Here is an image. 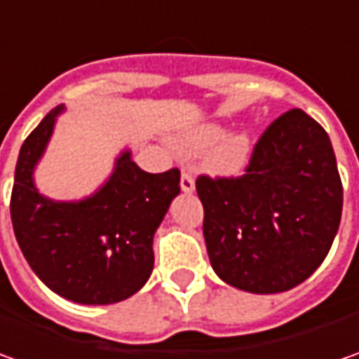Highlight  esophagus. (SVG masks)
Segmentation results:
<instances>
[{
	"mask_svg": "<svg viewBox=\"0 0 359 359\" xmlns=\"http://www.w3.org/2000/svg\"><path fill=\"white\" fill-rule=\"evenodd\" d=\"M180 186H182V191H186V194H191V191H194V187H196L194 175H191L189 172L182 173V182H180Z\"/></svg>",
	"mask_w": 359,
	"mask_h": 359,
	"instance_id": "1",
	"label": "esophagus"
}]
</instances>
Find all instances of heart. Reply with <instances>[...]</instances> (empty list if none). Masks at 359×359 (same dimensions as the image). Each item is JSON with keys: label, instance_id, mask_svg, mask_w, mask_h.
<instances>
[{"label": "heart", "instance_id": "heart-1", "mask_svg": "<svg viewBox=\"0 0 359 359\" xmlns=\"http://www.w3.org/2000/svg\"><path fill=\"white\" fill-rule=\"evenodd\" d=\"M228 130L217 123H205L189 130L177 140V149L184 154L208 151V168L215 173H238L245 168L252 154V140L248 133L226 135Z\"/></svg>", "mask_w": 359, "mask_h": 359}]
</instances>
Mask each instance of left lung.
I'll list each match as a JSON object with an SVG mask.
<instances>
[{
  "mask_svg": "<svg viewBox=\"0 0 359 359\" xmlns=\"http://www.w3.org/2000/svg\"><path fill=\"white\" fill-rule=\"evenodd\" d=\"M203 238L214 271L252 294L308 280L330 252L344 203L334 147L302 109L271 121L240 177L200 175Z\"/></svg>",
  "mask_w": 359,
  "mask_h": 359,
  "instance_id": "left-lung-1",
  "label": "left lung"
}]
</instances>
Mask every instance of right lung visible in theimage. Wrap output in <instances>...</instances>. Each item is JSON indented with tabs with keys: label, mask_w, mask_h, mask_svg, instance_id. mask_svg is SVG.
Here are the masks:
<instances>
[{
	"label": "right lung",
	"mask_w": 359,
	"mask_h": 359,
	"mask_svg": "<svg viewBox=\"0 0 359 359\" xmlns=\"http://www.w3.org/2000/svg\"><path fill=\"white\" fill-rule=\"evenodd\" d=\"M63 105L51 109L20 149L11 189V224L35 276L57 296L105 306L144 287L154 269V233L180 194V170L144 172L130 151L114 173L81 201L43 198L34 170Z\"/></svg>",
	"instance_id": "obj_1"
}]
</instances>
